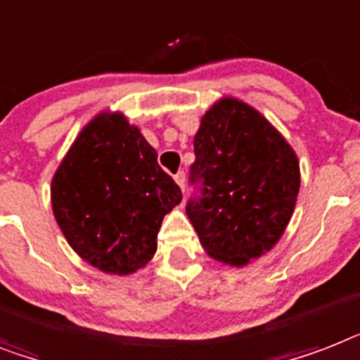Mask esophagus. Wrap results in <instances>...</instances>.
Returning a JSON list of instances; mask_svg holds the SVG:
<instances>
[{
    "instance_id": "34e87169",
    "label": "esophagus",
    "mask_w": 360,
    "mask_h": 360,
    "mask_svg": "<svg viewBox=\"0 0 360 360\" xmlns=\"http://www.w3.org/2000/svg\"><path fill=\"white\" fill-rule=\"evenodd\" d=\"M174 179H175V183L181 186V190H185V181H186L185 172H177V174L174 175Z\"/></svg>"
}]
</instances>
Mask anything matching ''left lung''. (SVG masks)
<instances>
[{
	"label": "left lung",
	"instance_id": "obj_1",
	"mask_svg": "<svg viewBox=\"0 0 360 360\" xmlns=\"http://www.w3.org/2000/svg\"><path fill=\"white\" fill-rule=\"evenodd\" d=\"M186 203L210 257L244 266L276 246L300 192V162L276 127L250 105L224 98L194 136Z\"/></svg>",
	"mask_w": 360,
	"mask_h": 360
}]
</instances>
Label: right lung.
I'll use <instances>...</instances> for the list:
<instances>
[{"mask_svg":"<svg viewBox=\"0 0 360 360\" xmlns=\"http://www.w3.org/2000/svg\"><path fill=\"white\" fill-rule=\"evenodd\" d=\"M181 198L157 151L120 112L96 116L51 181L55 220L70 246L118 276L148 264L162 218Z\"/></svg>","mask_w":360,"mask_h":360,"instance_id":"add662e5","label":"right lung"}]
</instances>
